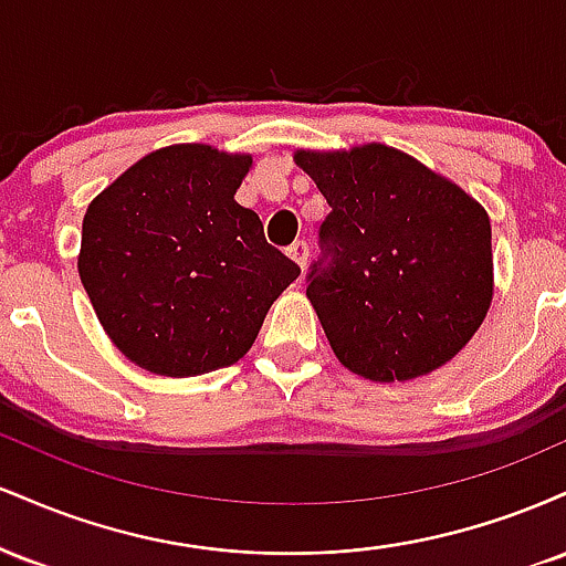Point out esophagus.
<instances>
[{
	"label": "esophagus",
	"instance_id": "esophagus-1",
	"mask_svg": "<svg viewBox=\"0 0 566 566\" xmlns=\"http://www.w3.org/2000/svg\"><path fill=\"white\" fill-rule=\"evenodd\" d=\"M287 255H290V258H292V261H295V263H297V265H301V269H303V265H305V263H308V244H305V242H303V239H297V242H295V244H290Z\"/></svg>",
	"mask_w": 566,
	"mask_h": 566
}]
</instances>
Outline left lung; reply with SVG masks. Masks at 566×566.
<instances>
[{
    "mask_svg": "<svg viewBox=\"0 0 566 566\" xmlns=\"http://www.w3.org/2000/svg\"><path fill=\"white\" fill-rule=\"evenodd\" d=\"M329 205L308 295L343 367L394 382L433 373L492 303V229L452 180L382 143L297 151Z\"/></svg>",
    "mask_w": 566,
    "mask_h": 566,
    "instance_id": "8db88e82",
    "label": "left lung"
}]
</instances>
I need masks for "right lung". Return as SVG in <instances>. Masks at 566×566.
I'll return each instance as SVG.
<instances>
[{"mask_svg":"<svg viewBox=\"0 0 566 566\" xmlns=\"http://www.w3.org/2000/svg\"><path fill=\"white\" fill-rule=\"evenodd\" d=\"M250 154L180 143L148 154L90 201L80 276L129 361L191 378L239 361L301 269L233 199Z\"/></svg>","mask_w":566,"mask_h":566,"instance_id":"obj_1","label":"right lung"}]
</instances>
